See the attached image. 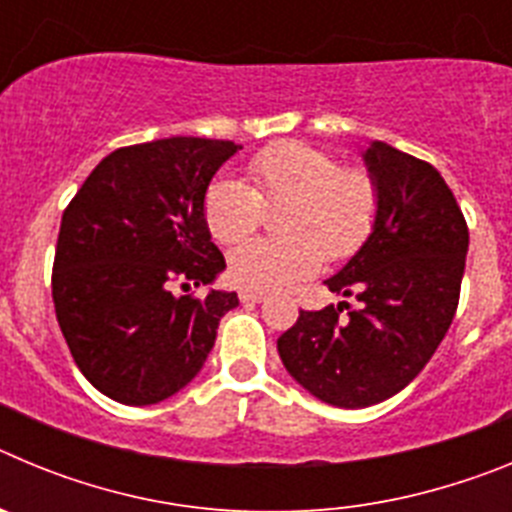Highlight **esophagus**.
<instances>
[{"mask_svg": "<svg viewBox=\"0 0 512 512\" xmlns=\"http://www.w3.org/2000/svg\"><path fill=\"white\" fill-rule=\"evenodd\" d=\"M241 302H264L266 295L264 292H259V289H241Z\"/></svg>", "mask_w": 512, "mask_h": 512, "instance_id": "obj_1", "label": "esophagus"}]
</instances>
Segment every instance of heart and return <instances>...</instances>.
<instances>
[{"label":"heart","instance_id":"obj_1","mask_svg":"<svg viewBox=\"0 0 512 512\" xmlns=\"http://www.w3.org/2000/svg\"><path fill=\"white\" fill-rule=\"evenodd\" d=\"M251 187L215 179L202 212L223 246L243 241L279 212L284 238H253L230 253V277L246 289H279L320 269L323 259L346 261L361 251L382 212V187L372 169L341 166L336 153L307 143H277L248 161Z\"/></svg>","mask_w":512,"mask_h":512}]
</instances>
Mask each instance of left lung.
Segmentation results:
<instances>
[{"instance_id": "1", "label": "left lung", "mask_w": 512, "mask_h": 512, "mask_svg": "<svg viewBox=\"0 0 512 512\" xmlns=\"http://www.w3.org/2000/svg\"><path fill=\"white\" fill-rule=\"evenodd\" d=\"M364 158L382 187L377 228L325 282L359 307L300 310L277 341L287 372L336 408L377 405L423 372L459 307L469 248L464 212L428 161L382 140Z\"/></svg>"}]
</instances>
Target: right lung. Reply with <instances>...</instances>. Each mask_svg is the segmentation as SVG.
I'll return each instance as SVG.
<instances>
[{
	"label": "right lung",
	"mask_w": 512,
	"mask_h": 512,
	"mask_svg": "<svg viewBox=\"0 0 512 512\" xmlns=\"http://www.w3.org/2000/svg\"><path fill=\"white\" fill-rule=\"evenodd\" d=\"M238 148L184 135L117 148L63 210L53 305L76 366L102 395L153 405L187 387L238 305L235 292L182 295L225 269L202 202Z\"/></svg>",
	"instance_id": "add662e5"
}]
</instances>
